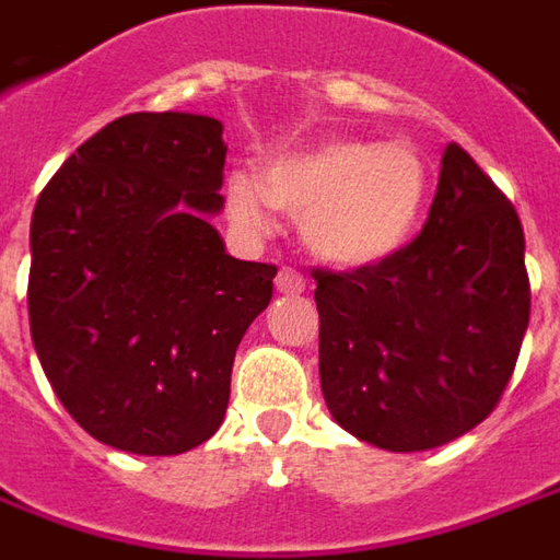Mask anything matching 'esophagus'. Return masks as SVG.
Wrapping results in <instances>:
<instances>
[{
	"label": "esophagus",
	"instance_id": "esophagus-1",
	"mask_svg": "<svg viewBox=\"0 0 560 560\" xmlns=\"http://www.w3.org/2000/svg\"><path fill=\"white\" fill-rule=\"evenodd\" d=\"M273 287L280 295H302L304 292V277L295 268H280L277 271V280H273Z\"/></svg>",
	"mask_w": 560,
	"mask_h": 560
}]
</instances>
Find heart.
Listing matches in <instances>:
<instances>
[{"label":"heart","mask_w":560,"mask_h":560,"mask_svg":"<svg viewBox=\"0 0 560 560\" xmlns=\"http://www.w3.org/2000/svg\"><path fill=\"white\" fill-rule=\"evenodd\" d=\"M430 167L411 142L331 137L271 158L258 176L225 179L229 219L268 237L273 210L302 215L307 253L331 268H369L399 253L423 219Z\"/></svg>","instance_id":"heart-1"}]
</instances>
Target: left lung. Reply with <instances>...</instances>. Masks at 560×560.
I'll return each instance as SVG.
<instances>
[{"label": "left lung", "instance_id": "left-lung-1", "mask_svg": "<svg viewBox=\"0 0 560 560\" xmlns=\"http://www.w3.org/2000/svg\"><path fill=\"white\" fill-rule=\"evenodd\" d=\"M314 280L323 399L360 442L439 448L500 402L530 319L524 231L457 142L445 145L418 241Z\"/></svg>", "mask_w": 560, "mask_h": 560}]
</instances>
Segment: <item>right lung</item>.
<instances>
[{"label":"right lung","instance_id":"1","mask_svg":"<svg viewBox=\"0 0 560 560\" xmlns=\"http://www.w3.org/2000/svg\"><path fill=\"white\" fill-rule=\"evenodd\" d=\"M222 121L133 112L96 130L38 195L30 331L84 433L167 457L222 427L231 365L273 265L225 253Z\"/></svg>","mask_w":560,"mask_h":560}]
</instances>
